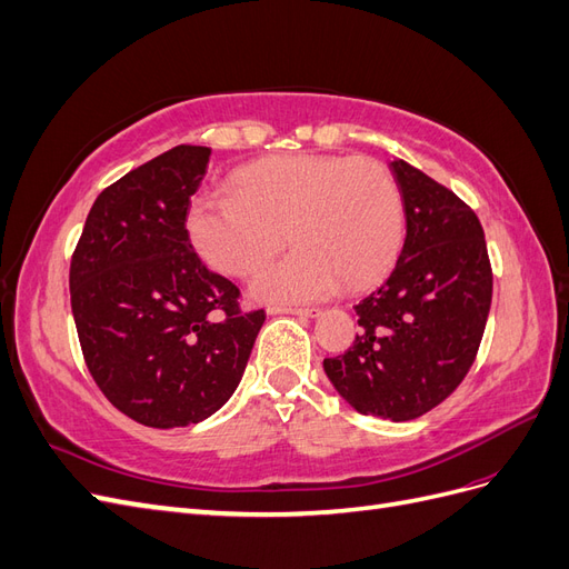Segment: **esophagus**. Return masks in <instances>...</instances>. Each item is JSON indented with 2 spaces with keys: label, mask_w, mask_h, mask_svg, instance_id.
<instances>
[{
  "label": "esophagus",
  "mask_w": 569,
  "mask_h": 569,
  "mask_svg": "<svg viewBox=\"0 0 569 569\" xmlns=\"http://www.w3.org/2000/svg\"><path fill=\"white\" fill-rule=\"evenodd\" d=\"M268 313L272 316H280V313H291V316H299V318H316L320 316V308H297V306H270Z\"/></svg>",
  "instance_id": "esophagus-1"
}]
</instances>
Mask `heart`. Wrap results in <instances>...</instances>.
<instances>
[{
    "mask_svg": "<svg viewBox=\"0 0 569 569\" xmlns=\"http://www.w3.org/2000/svg\"><path fill=\"white\" fill-rule=\"evenodd\" d=\"M406 228L401 187L375 159L278 153L239 168L232 194H199L187 232L213 270L249 278L287 237L297 249L261 272V301H316L347 282L366 287L393 263Z\"/></svg>",
    "mask_w": 569,
    "mask_h": 569,
    "instance_id": "heart-1",
    "label": "heart"
}]
</instances>
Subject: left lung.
Returning a JSON list of instances; mask_svg holds the SVG:
<instances>
[{"instance_id":"8db88e82","label":"left lung","mask_w":569,"mask_h":569,"mask_svg":"<svg viewBox=\"0 0 569 569\" xmlns=\"http://www.w3.org/2000/svg\"><path fill=\"white\" fill-rule=\"evenodd\" d=\"M406 242L387 282L356 308L353 347L322 368L363 416L416 420L458 389L485 335L493 272L475 211L416 166L391 163Z\"/></svg>"}]
</instances>
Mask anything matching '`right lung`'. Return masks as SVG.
<instances>
[{"label": "right lung", "mask_w": 569, "mask_h": 569, "mask_svg": "<svg viewBox=\"0 0 569 569\" xmlns=\"http://www.w3.org/2000/svg\"><path fill=\"white\" fill-rule=\"evenodd\" d=\"M211 149L180 144L97 197L71 258V308L101 393L134 422H201L242 380L266 311L189 244L187 211Z\"/></svg>", "instance_id": "1"}]
</instances>
